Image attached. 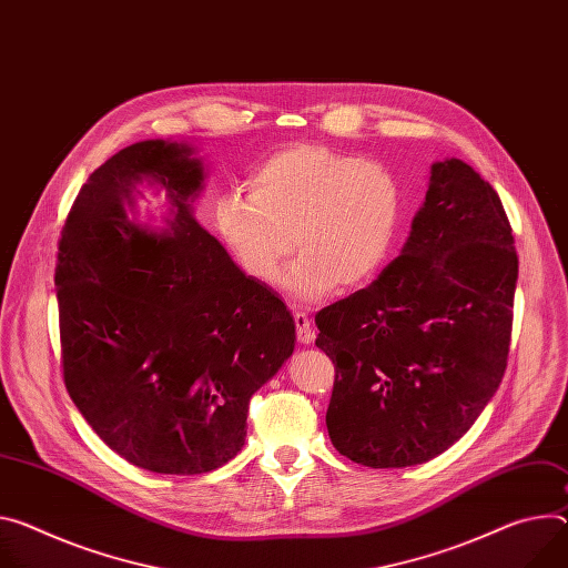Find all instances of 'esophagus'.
I'll use <instances>...</instances> for the list:
<instances>
[{
	"instance_id": "obj_1",
	"label": "esophagus",
	"mask_w": 568,
	"mask_h": 568,
	"mask_svg": "<svg viewBox=\"0 0 568 568\" xmlns=\"http://www.w3.org/2000/svg\"><path fill=\"white\" fill-rule=\"evenodd\" d=\"M294 326H296V337H298L301 344H313L315 342V331H313L311 317H307L305 313H301V311L294 313Z\"/></svg>"
}]
</instances>
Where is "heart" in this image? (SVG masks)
<instances>
[{"label":"heart","instance_id":"b5f03b06","mask_svg":"<svg viewBox=\"0 0 568 568\" xmlns=\"http://www.w3.org/2000/svg\"><path fill=\"white\" fill-rule=\"evenodd\" d=\"M251 194L224 192L215 201V229L240 270L265 285L287 274L303 303L331 296L337 285L369 283L394 253L405 199L398 176L378 163L324 144L272 151L251 172Z\"/></svg>","mask_w":568,"mask_h":568}]
</instances>
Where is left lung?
Returning a JSON list of instances; mask_svg holds the SVG:
<instances>
[{
  "mask_svg": "<svg viewBox=\"0 0 568 568\" xmlns=\"http://www.w3.org/2000/svg\"><path fill=\"white\" fill-rule=\"evenodd\" d=\"M517 278L496 190L457 159L435 163L400 255L315 317V344L335 365L333 446L372 469L453 446L503 381Z\"/></svg>",
  "mask_w": 568,
  "mask_h": 568,
  "instance_id": "left-lung-1",
  "label": "left lung"
}]
</instances>
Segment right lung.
Masks as SVG:
<instances>
[{"label":"right lung","mask_w":568,"mask_h":568,"mask_svg":"<svg viewBox=\"0 0 568 568\" xmlns=\"http://www.w3.org/2000/svg\"><path fill=\"white\" fill-rule=\"evenodd\" d=\"M169 190L168 234L123 213L132 185ZM203 168L179 142H135L79 190L59 240L61 365L70 398L140 469L196 476L244 446L248 400L294 351L278 294L199 226Z\"/></svg>","instance_id":"1"}]
</instances>
